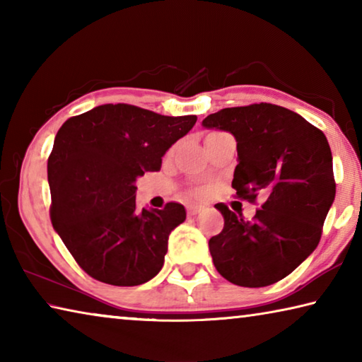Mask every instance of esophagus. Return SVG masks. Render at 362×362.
I'll list each match as a JSON object with an SVG mask.
<instances>
[{"mask_svg": "<svg viewBox=\"0 0 362 362\" xmlns=\"http://www.w3.org/2000/svg\"><path fill=\"white\" fill-rule=\"evenodd\" d=\"M201 211H203V207H201V206H188L187 207V214L189 217L196 216V214H199Z\"/></svg>", "mask_w": 362, "mask_h": 362, "instance_id": "1", "label": "esophagus"}]
</instances>
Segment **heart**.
Instances as JSON below:
<instances>
[{"label":"heart","mask_w":362,"mask_h":362,"mask_svg":"<svg viewBox=\"0 0 362 362\" xmlns=\"http://www.w3.org/2000/svg\"><path fill=\"white\" fill-rule=\"evenodd\" d=\"M212 134H217V132H212ZM212 134H209V136H212ZM204 194V189L201 188H194L189 192V196H194V198H198V196H203Z\"/></svg>","instance_id":"b5f03b06"}]
</instances>
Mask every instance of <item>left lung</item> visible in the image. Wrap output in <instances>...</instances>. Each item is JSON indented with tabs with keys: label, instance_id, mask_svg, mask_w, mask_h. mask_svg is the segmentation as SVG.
I'll list each match as a JSON object with an SVG mask.
<instances>
[{
	"label": "left lung",
	"instance_id": "8db88e82",
	"mask_svg": "<svg viewBox=\"0 0 362 362\" xmlns=\"http://www.w3.org/2000/svg\"><path fill=\"white\" fill-rule=\"evenodd\" d=\"M204 127L236 139V196L265 201L252 220L216 204L225 225L209 240L217 272L243 287L274 284L316 249L335 198L332 153L321 129L273 103L223 108Z\"/></svg>",
	"mask_w": 362,
	"mask_h": 362
}]
</instances>
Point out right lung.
I'll return each mask as SVG.
<instances>
[{
    "instance_id": "1",
    "label": "right lung",
    "mask_w": 362,
    "mask_h": 362,
    "mask_svg": "<svg viewBox=\"0 0 362 362\" xmlns=\"http://www.w3.org/2000/svg\"><path fill=\"white\" fill-rule=\"evenodd\" d=\"M194 115L164 116L127 103H107L71 116L47 158L51 222L90 278L139 286L163 268L170 231L185 207L136 206V180L192 129Z\"/></svg>"
}]
</instances>
